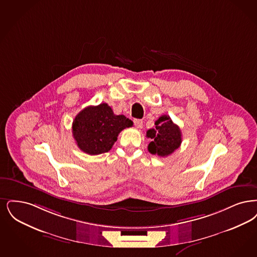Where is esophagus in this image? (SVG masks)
<instances>
[{
    "mask_svg": "<svg viewBox=\"0 0 257 257\" xmlns=\"http://www.w3.org/2000/svg\"><path fill=\"white\" fill-rule=\"evenodd\" d=\"M134 123H135V125H136V127H137V128H139V129L143 128V120H142V119H138V118H135V119H134Z\"/></svg>",
    "mask_w": 257,
    "mask_h": 257,
    "instance_id": "obj_1",
    "label": "esophagus"
}]
</instances>
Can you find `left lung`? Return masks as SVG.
I'll return each mask as SVG.
<instances>
[{
  "instance_id": "8db88e82",
  "label": "left lung",
  "mask_w": 257,
  "mask_h": 257,
  "mask_svg": "<svg viewBox=\"0 0 257 257\" xmlns=\"http://www.w3.org/2000/svg\"><path fill=\"white\" fill-rule=\"evenodd\" d=\"M155 125V129H149L146 132V137L152 141L148 145V151L161 157L172 154L182 144L180 127L167 114L160 116Z\"/></svg>"
}]
</instances>
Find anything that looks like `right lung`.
<instances>
[{
	"label": "right lung",
	"mask_w": 257,
	"mask_h": 257,
	"mask_svg": "<svg viewBox=\"0 0 257 257\" xmlns=\"http://www.w3.org/2000/svg\"><path fill=\"white\" fill-rule=\"evenodd\" d=\"M132 126L131 119L123 114H114L107 103H101L79 112L72 122V136L83 152L102 154L111 150L118 134Z\"/></svg>",
	"instance_id": "1"
}]
</instances>
